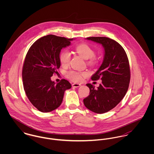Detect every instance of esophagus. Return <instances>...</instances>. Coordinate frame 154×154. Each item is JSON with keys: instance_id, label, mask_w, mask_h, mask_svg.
<instances>
[{"instance_id": "34e87169", "label": "esophagus", "mask_w": 154, "mask_h": 154, "mask_svg": "<svg viewBox=\"0 0 154 154\" xmlns=\"http://www.w3.org/2000/svg\"><path fill=\"white\" fill-rule=\"evenodd\" d=\"M81 86V85L80 84H72V87H74V88H78V87H79Z\"/></svg>"}]
</instances>
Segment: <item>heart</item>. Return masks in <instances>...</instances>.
Masks as SVG:
<instances>
[{
	"label": "heart",
	"mask_w": 154,
	"mask_h": 154,
	"mask_svg": "<svg viewBox=\"0 0 154 154\" xmlns=\"http://www.w3.org/2000/svg\"><path fill=\"white\" fill-rule=\"evenodd\" d=\"M76 52L85 59H87V63L90 66H95L99 62L98 58L95 56L94 50L86 43L78 45L75 48ZM59 60L62 66H67L70 60V54L67 50H63L59 54ZM86 72L70 70L67 72L66 77L75 82H81L83 81L84 77L86 76Z\"/></svg>",
	"instance_id": "1"
}]
</instances>
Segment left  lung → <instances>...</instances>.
Masks as SVG:
<instances>
[{
    "label": "left lung",
    "instance_id": "8db88e82",
    "mask_svg": "<svg viewBox=\"0 0 154 154\" xmlns=\"http://www.w3.org/2000/svg\"><path fill=\"white\" fill-rule=\"evenodd\" d=\"M102 44L105 55L103 62L91 77L92 81L102 80L97 89L87 84L90 92L84 99L85 106L98 114L106 112L114 108L125 96L129 85L131 69L129 59L123 47L110 38L91 37L87 38Z\"/></svg>",
    "mask_w": 154,
    "mask_h": 154
}]
</instances>
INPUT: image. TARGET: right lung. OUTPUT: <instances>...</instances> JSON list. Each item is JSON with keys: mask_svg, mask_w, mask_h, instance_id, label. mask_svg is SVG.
<instances>
[{"mask_svg": "<svg viewBox=\"0 0 154 154\" xmlns=\"http://www.w3.org/2000/svg\"><path fill=\"white\" fill-rule=\"evenodd\" d=\"M73 38L47 35L35 41L29 48L22 67V81L25 94L40 111L47 112L58 108L64 92L71 84L62 79L55 84L51 81L60 66V52Z\"/></svg>", "mask_w": 154, "mask_h": 154, "instance_id": "1", "label": "right lung"}]
</instances>
